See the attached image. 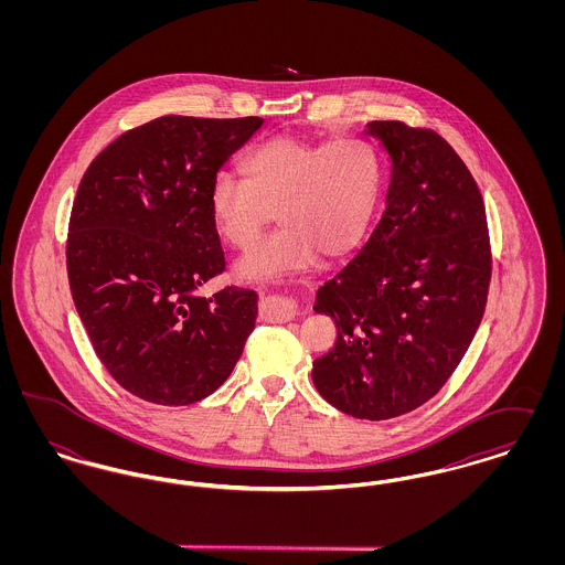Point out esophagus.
I'll use <instances>...</instances> for the list:
<instances>
[{
    "label": "esophagus",
    "mask_w": 565,
    "mask_h": 565,
    "mask_svg": "<svg viewBox=\"0 0 565 565\" xmlns=\"http://www.w3.org/2000/svg\"><path fill=\"white\" fill-rule=\"evenodd\" d=\"M263 311L275 322H290L300 316V307L290 298L267 296L263 298Z\"/></svg>",
    "instance_id": "34e87169"
}]
</instances>
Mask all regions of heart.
Returning a JSON list of instances; mask_svg holds the SVG:
<instances>
[{
	"mask_svg": "<svg viewBox=\"0 0 565 565\" xmlns=\"http://www.w3.org/2000/svg\"><path fill=\"white\" fill-rule=\"evenodd\" d=\"M242 171L243 178L217 173L210 192L220 235L247 249L273 212L281 226L243 258L239 273L249 279L302 273L320 254L343 256L360 239L379 192L375 152L360 139L270 137L243 157Z\"/></svg>",
	"mask_w": 565,
	"mask_h": 565,
	"instance_id": "heart-1",
	"label": "heart"
}]
</instances>
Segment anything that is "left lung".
I'll list each match as a JSON object with an SVG mask.
<instances>
[{"label": "left lung", "instance_id": "8db88e82", "mask_svg": "<svg viewBox=\"0 0 565 565\" xmlns=\"http://www.w3.org/2000/svg\"><path fill=\"white\" fill-rule=\"evenodd\" d=\"M392 161L379 224L316 296L337 343L313 362L326 403L358 419H392L454 375L483 320L491 247L481 190L431 129L366 125Z\"/></svg>", "mask_w": 565, "mask_h": 565}]
</instances>
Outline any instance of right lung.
<instances>
[{"label":"right lung","instance_id":"add662e5","mask_svg":"<svg viewBox=\"0 0 565 565\" xmlns=\"http://www.w3.org/2000/svg\"><path fill=\"white\" fill-rule=\"evenodd\" d=\"M263 118L161 116L88 164L70 217L67 277L93 350L148 403H199L233 373L254 290H199L226 263L210 192Z\"/></svg>","mask_w":565,"mask_h":565}]
</instances>
